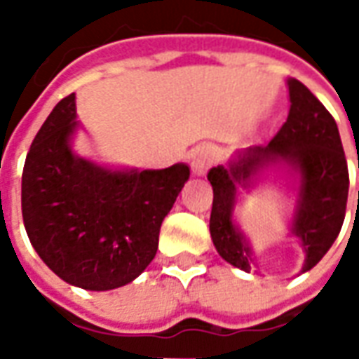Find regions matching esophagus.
<instances>
[{"label": "esophagus", "instance_id": "obj_1", "mask_svg": "<svg viewBox=\"0 0 359 359\" xmlns=\"http://www.w3.org/2000/svg\"><path fill=\"white\" fill-rule=\"evenodd\" d=\"M213 161H215V151H213V148L203 146V148H200L194 154V159H192V171H194V175H198V177H202V175L208 172V169L213 165Z\"/></svg>", "mask_w": 359, "mask_h": 359}]
</instances>
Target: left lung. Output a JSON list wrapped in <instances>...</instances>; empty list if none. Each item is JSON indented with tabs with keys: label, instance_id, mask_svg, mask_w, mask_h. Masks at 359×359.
Segmentation results:
<instances>
[{
	"label": "left lung",
	"instance_id": "left-lung-1",
	"mask_svg": "<svg viewBox=\"0 0 359 359\" xmlns=\"http://www.w3.org/2000/svg\"><path fill=\"white\" fill-rule=\"evenodd\" d=\"M286 84L290 111L275 138L267 146L238 149L229 165H217L208 172L213 188L211 241L225 262L248 273L254 264L252 248L234 225L233 210L238 187H252L254 177L267 165H285L300 177L290 233L300 238L306 252L302 273L316 267L329 252L346 215L350 179L339 126L300 81L288 79Z\"/></svg>",
	"mask_w": 359,
	"mask_h": 359
}]
</instances>
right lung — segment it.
<instances>
[{
    "label": "right lung",
    "instance_id": "right-lung-1",
    "mask_svg": "<svg viewBox=\"0 0 359 359\" xmlns=\"http://www.w3.org/2000/svg\"><path fill=\"white\" fill-rule=\"evenodd\" d=\"M74 94L53 107L22 169V221L30 244L59 278L84 290L128 283L156 257L165 215L188 165L118 171L76 156Z\"/></svg>",
    "mask_w": 359,
    "mask_h": 359
}]
</instances>
